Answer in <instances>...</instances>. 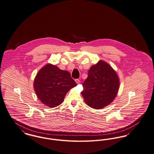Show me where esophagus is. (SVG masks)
Segmentation results:
<instances>
[{
	"label": "esophagus",
	"mask_w": 154,
	"mask_h": 154,
	"mask_svg": "<svg viewBox=\"0 0 154 154\" xmlns=\"http://www.w3.org/2000/svg\"><path fill=\"white\" fill-rule=\"evenodd\" d=\"M75 82H76L77 84H79V83H80V81L79 79H75Z\"/></svg>",
	"instance_id": "esophagus-1"
}]
</instances>
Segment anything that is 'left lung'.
Instances as JSON below:
<instances>
[{
    "label": "left lung",
    "instance_id": "left-lung-1",
    "mask_svg": "<svg viewBox=\"0 0 154 154\" xmlns=\"http://www.w3.org/2000/svg\"><path fill=\"white\" fill-rule=\"evenodd\" d=\"M119 85L116 71L106 62L100 61L88 70V77L83 84L82 94L88 106L100 109L114 100Z\"/></svg>",
    "mask_w": 154,
    "mask_h": 154
}]
</instances>
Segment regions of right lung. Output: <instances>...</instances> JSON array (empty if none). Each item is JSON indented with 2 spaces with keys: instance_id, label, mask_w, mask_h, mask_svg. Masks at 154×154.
I'll use <instances>...</instances> for the list:
<instances>
[{
  "instance_id": "1",
  "label": "right lung",
  "mask_w": 154,
  "mask_h": 154,
  "mask_svg": "<svg viewBox=\"0 0 154 154\" xmlns=\"http://www.w3.org/2000/svg\"><path fill=\"white\" fill-rule=\"evenodd\" d=\"M77 84L69 71L47 64L38 72L34 82L37 96L45 105L56 107L61 104L66 93Z\"/></svg>"
}]
</instances>
